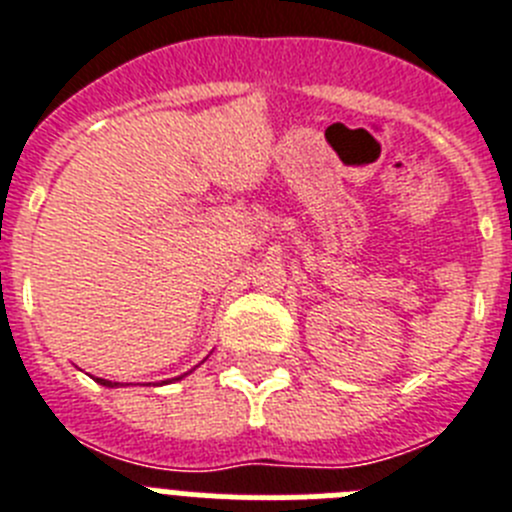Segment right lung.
<instances>
[{"mask_svg":"<svg viewBox=\"0 0 512 512\" xmlns=\"http://www.w3.org/2000/svg\"><path fill=\"white\" fill-rule=\"evenodd\" d=\"M99 384H104V387H117V382H110V379H97Z\"/></svg>","mask_w":512,"mask_h":512,"instance_id":"right-lung-1","label":"right lung"}]
</instances>
